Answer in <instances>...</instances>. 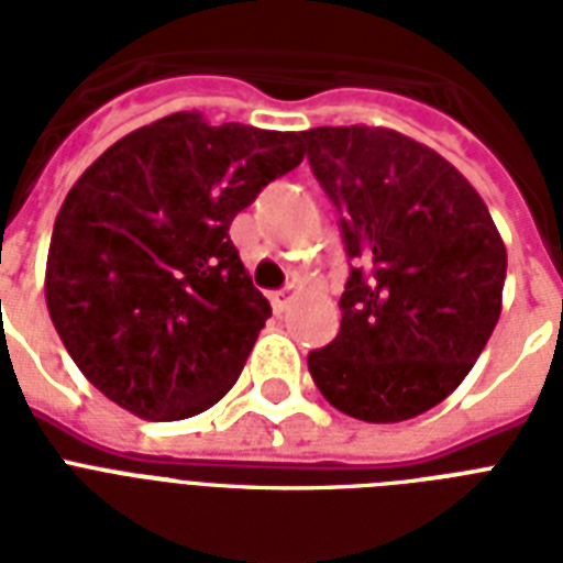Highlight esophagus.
<instances>
[{
    "label": "esophagus",
    "mask_w": 563,
    "mask_h": 563,
    "mask_svg": "<svg viewBox=\"0 0 563 563\" xmlns=\"http://www.w3.org/2000/svg\"><path fill=\"white\" fill-rule=\"evenodd\" d=\"M295 298H298V286H286L283 291H274V295H272L274 312H286V309H289V303Z\"/></svg>",
    "instance_id": "34e87169"
}]
</instances>
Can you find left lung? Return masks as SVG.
<instances>
[{"label":"left lung","instance_id":"1","mask_svg":"<svg viewBox=\"0 0 563 563\" xmlns=\"http://www.w3.org/2000/svg\"><path fill=\"white\" fill-rule=\"evenodd\" d=\"M303 143L353 260L342 330L309 353V374L351 418H418L485 351L503 312L506 242L471 180L400 131L312 128Z\"/></svg>","mask_w":563,"mask_h":563}]
</instances>
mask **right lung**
Instances as JSON below:
<instances>
[{
  "label": "right lung",
  "mask_w": 563,
  "mask_h": 563,
  "mask_svg": "<svg viewBox=\"0 0 563 563\" xmlns=\"http://www.w3.org/2000/svg\"><path fill=\"white\" fill-rule=\"evenodd\" d=\"M303 161V131L210 125L180 110L113 143L66 195L46 307L81 374L143 420L201 415L272 316L230 221Z\"/></svg>",
  "instance_id": "1"
}]
</instances>
